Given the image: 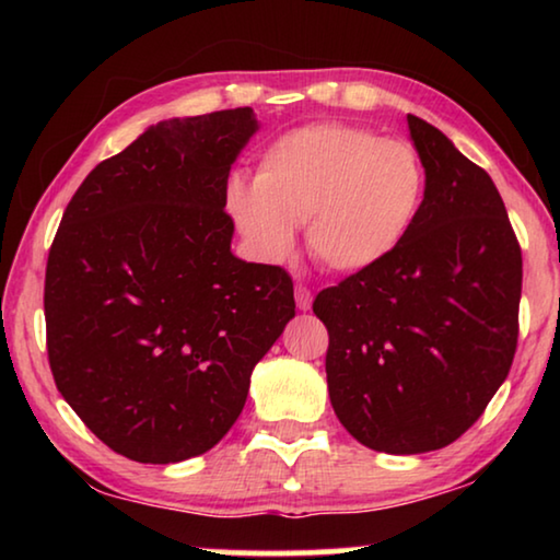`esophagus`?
Returning <instances> with one entry per match:
<instances>
[{"mask_svg":"<svg viewBox=\"0 0 560 560\" xmlns=\"http://www.w3.org/2000/svg\"><path fill=\"white\" fill-rule=\"evenodd\" d=\"M293 296H296V306L301 311H308L311 303H314V293H311V289L303 287V283H296V289H293Z\"/></svg>","mask_w":560,"mask_h":560,"instance_id":"obj_1","label":"esophagus"}]
</instances>
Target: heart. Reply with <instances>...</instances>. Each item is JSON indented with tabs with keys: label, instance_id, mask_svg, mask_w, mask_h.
Segmentation results:
<instances>
[{
	"label": "heart",
	"instance_id": "heart-1",
	"mask_svg": "<svg viewBox=\"0 0 560 560\" xmlns=\"http://www.w3.org/2000/svg\"><path fill=\"white\" fill-rule=\"evenodd\" d=\"M428 173L405 140L346 122H316L273 140L257 179L234 175L224 205L236 230L267 261L287 257L296 224L324 267L360 273L381 267L422 210Z\"/></svg>",
	"mask_w": 560,
	"mask_h": 560
}]
</instances>
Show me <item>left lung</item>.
I'll return each mask as SVG.
<instances>
[{
    "label": "left lung",
    "mask_w": 560,
    "mask_h": 560,
    "mask_svg": "<svg viewBox=\"0 0 560 560\" xmlns=\"http://www.w3.org/2000/svg\"><path fill=\"white\" fill-rule=\"evenodd\" d=\"M407 126L428 173L410 234L314 301L330 405L360 444L387 454L462 438L506 381L518 338L521 246L497 185L428 120Z\"/></svg>",
    "instance_id": "1"
}]
</instances>
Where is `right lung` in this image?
<instances>
[{
	"mask_svg": "<svg viewBox=\"0 0 560 560\" xmlns=\"http://www.w3.org/2000/svg\"><path fill=\"white\" fill-rule=\"evenodd\" d=\"M257 130L252 108L160 120L91 170L54 236L44 316L56 387L132 462L212 450L296 316L287 271L232 254L226 177Z\"/></svg>",
	"mask_w": 560,
	"mask_h": 560,
	"instance_id": "add662e5",
	"label": "right lung"
}]
</instances>
